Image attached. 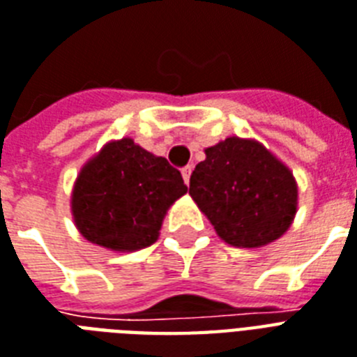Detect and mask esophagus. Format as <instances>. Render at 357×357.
<instances>
[{
	"label": "esophagus",
	"mask_w": 357,
	"mask_h": 357,
	"mask_svg": "<svg viewBox=\"0 0 357 357\" xmlns=\"http://www.w3.org/2000/svg\"><path fill=\"white\" fill-rule=\"evenodd\" d=\"M190 172H192V167H190V165H187V167L181 170V174H183L185 183H187V185H189V181H190Z\"/></svg>",
	"instance_id": "obj_1"
}]
</instances>
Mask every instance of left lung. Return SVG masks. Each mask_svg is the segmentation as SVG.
I'll return each mask as SVG.
<instances>
[{
	"label": "left lung",
	"instance_id": "obj_1",
	"mask_svg": "<svg viewBox=\"0 0 357 357\" xmlns=\"http://www.w3.org/2000/svg\"><path fill=\"white\" fill-rule=\"evenodd\" d=\"M189 195L234 247H262L292 225L298 187L281 160L238 136L206 149L190 174Z\"/></svg>",
	"mask_w": 357,
	"mask_h": 357
}]
</instances>
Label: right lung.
Returning <instances> with one entry per match:
<instances>
[{
	"label": "right lung",
	"mask_w": 357,
	"mask_h": 357,
	"mask_svg": "<svg viewBox=\"0 0 357 357\" xmlns=\"http://www.w3.org/2000/svg\"><path fill=\"white\" fill-rule=\"evenodd\" d=\"M185 192L178 168L123 138L108 144L82 168L73 192V215L91 243L136 251L153 243L167 209Z\"/></svg>",
	"instance_id": "right-lung-1"
}]
</instances>
